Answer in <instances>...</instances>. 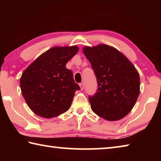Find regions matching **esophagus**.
<instances>
[{"mask_svg":"<svg viewBox=\"0 0 161 161\" xmlns=\"http://www.w3.org/2000/svg\"><path fill=\"white\" fill-rule=\"evenodd\" d=\"M80 87L81 90H83L84 88V83H80Z\"/></svg>","mask_w":161,"mask_h":161,"instance_id":"esophagus-1","label":"esophagus"}]
</instances>
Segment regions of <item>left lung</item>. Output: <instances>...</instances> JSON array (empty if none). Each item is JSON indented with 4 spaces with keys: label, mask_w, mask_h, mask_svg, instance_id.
I'll return each mask as SVG.
<instances>
[{
    "label": "left lung",
    "mask_w": 161,
    "mask_h": 161,
    "mask_svg": "<svg viewBox=\"0 0 161 161\" xmlns=\"http://www.w3.org/2000/svg\"><path fill=\"white\" fill-rule=\"evenodd\" d=\"M83 53L97 77L98 89L89 100L92 110L107 121L123 119L129 114L140 93L137 69L124 54L111 46H85Z\"/></svg>",
    "instance_id": "1"
}]
</instances>
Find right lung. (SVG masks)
<instances>
[{
    "instance_id": "obj_1",
    "label": "right lung",
    "mask_w": 161,
    "mask_h": 161,
    "mask_svg": "<svg viewBox=\"0 0 161 161\" xmlns=\"http://www.w3.org/2000/svg\"><path fill=\"white\" fill-rule=\"evenodd\" d=\"M78 51L76 45L52 47L24 70L20 80L22 94L37 116L51 119L70 108L80 88L66 64Z\"/></svg>"
}]
</instances>
